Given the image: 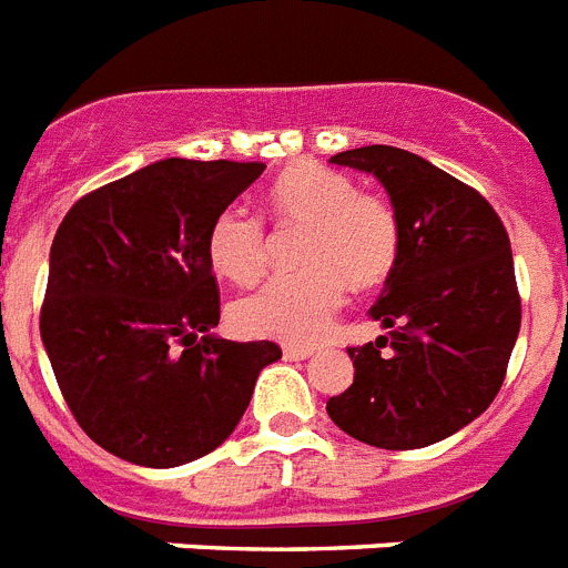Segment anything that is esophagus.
<instances>
[{
    "label": "esophagus",
    "mask_w": 568,
    "mask_h": 568,
    "mask_svg": "<svg viewBox=\"0 0 568 568\" xmlns=\"http://www.w3.org/2000/svg\"><path fill=\"white\" fill-rule=\"evenodd\" d=\"M313 357L311 345H284V359H307Z\"/></svg>",
    "instance_id": "obj_1"
}]
</instances>
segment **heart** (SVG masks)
<instances>
[{"instance_id":"b5f03b06","label":"heart","mask_w":568,"mask_h":568,"mask_svg":"<svg viewBox=\"0 0 568 568\" xmlns=\"http://www.w3.org/2000/svg\"><path fill=\"white\" fill-rule=\"evenodd\" d=\"M266 211L281 226H304L298 264L275 275L229 307L241 336L313 342L325 334L351 284L372 287L392 273L400 252V226L392 205L325 165H295L266 191ZM211 270L234 284H252L266 270L261 220L229 205L209 229Z\"/></svg>"}]
</instances>
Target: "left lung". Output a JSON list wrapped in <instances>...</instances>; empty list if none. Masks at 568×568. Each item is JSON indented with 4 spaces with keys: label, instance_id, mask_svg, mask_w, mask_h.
I'll list each match as a JSON object with an SVG mask.
<instances>
[{
    "label": "left lung",
    "instance_id": "8db88e82",
    "mask_svg": "<svg viewBox=\"0 0 568 568\" xmlns=\"http://www.w3.org/2000/svg\"><path fill=\"white\" fill-rule=\"evenodd\" d=\"M331 162L386 189L400 252L368 311L386 336L348 348L354 383L327 415L372 447H429L479 418L503 386L519 336L508 232L479 191L409 150L368 144Z\"/></svg>",
    "mask_w": 568,
    "mask_h": 568
}]
</instances>
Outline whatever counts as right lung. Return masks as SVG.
<instances>
[{
    "instance_id": "1",
    "label": "right lung",
    "mask_w": 568,
    "mask_h": 568,
    "mask_svg": "<svg viewBox=\"0 0 568 568\" xmlns=\"http://www.w3.org/2000/svg\"><path fill=\"white\" fill-rule=\"evenodd\" d=\"M261 162L162 159L69 209L49 255L40 334L74 420L139 467H180L241 424L275 342L220 322L209 229Z\"/></svg>"
}]
</instances>
